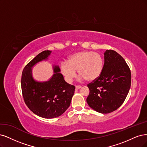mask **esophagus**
I'll return each instance as SVG.
<instances>
[{
    "label": "esophagus",
    "mask_w": 147,
    "mask_h": 147,
    "mask_svg": "<svg viewBox=\"0 0 147 147\" xmlns=\"http://www.w3.org/2000/svg\"><path fill=\"white\" fill-rule=\"evenodd\" d=\"M80 88H81V86H76V89H77V90L80 89Z\"/></svg>",
    "instance_id": "1"
}]
</instances>
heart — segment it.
Instances as JSON below:
<instances>
[{
    "label": "heart",
    "mask_w": 147,
    "mask_h": 147,
    "mask_svg": "<svg viewBox=\"0 0 147 147\" xmlns=\"http://www.w3.org/2000/svg\"><path fill=\"white\" fill-rule=\"evenodd\" d=\"M61 72L68 82H71L76 76V71L82 78L87 81L96 80L103 69V59L98 53L80 51L70 55L67 61L60 66Z\"/></svg>",
    "instance_id": "heart-1"
}]
</instances>
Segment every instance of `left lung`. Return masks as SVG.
Wrapping results in <instances>:
<instances>
[{"mask_svg": "<svg viewBox=\"0 0 147 147\" xmlns=\"http://www.w3.org/2000/svg\"><path fill=\"white\" fill-rule=\"evenodd\" d=\"M131 83V70L125 59L116 51L106 50L101 75L87 85L88 106L101 113L117 110L125 101Z\"/></svg>", "mask_w": 147, "mask_h": 147, "instance_id": "8db88e82", "label": "left lung"}]
</instances>
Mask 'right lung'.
Wrapping results in <instances>:
<instances>
[{
	"label": "right lung",
	"mask_w": 147,
	"mask_h": 147,
	"mask_svg": "<svg viewBox=\"0 0 147 147\" xmlns=\"http://www.w3.org/2000/svg\"><path fill=\"white\" fill-rule=\"evenodd\" d=\"M51 51L38 54L24 68L21 89L24 100L29 109L38 116L53 118L60 116L69 107L75 87L65 81L59 67H54V74L48 81L36 82L32 76V67L48 59Z\"/></svg>",
	"instance_id": "right-lung-1"
}]
</instances>
